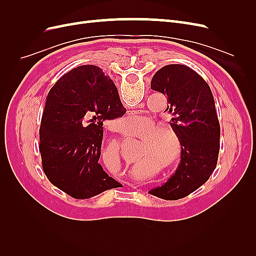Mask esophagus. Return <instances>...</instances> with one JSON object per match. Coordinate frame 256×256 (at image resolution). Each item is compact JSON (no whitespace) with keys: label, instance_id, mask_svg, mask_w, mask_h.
Listing matches in <instances>:
<instances>
[{"label":"esophagus","instance_id":"34e87169","mask_svg":"<svg viewBox=\"0 0 256 256\" xmlns=\"http://www.w3.org/2000/svg\"><path fill=\"white\" fill-rule=\"evenodd\" d=\"M131 114H136V113H131Z\"/></svg>","mask_w":256,"mask_h":256}]
</instances>
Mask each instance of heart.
<instances>
[{"instance_id": "b5f03b06", "label": "heart", "mask_w": 256, "mask_h": 256, "mask_svg": "<svg viewBox=\"0 0 256 256\" xmlns=\"http://www.w3.org/2000/svg\"><path fill=\"white\" fill-rule=\"evenodd\" d=\"M152 126V120H148L147 127ZM146 154H148V158H152L164 164L166 168L175 166L180 159L182 154V141L177 131L166 124H160L152 127L146 138L141 143L140 154L136 160L138 161ZM140 162L141 161H138L136 166L141 164Z\"/></svg>"}]
</instances>
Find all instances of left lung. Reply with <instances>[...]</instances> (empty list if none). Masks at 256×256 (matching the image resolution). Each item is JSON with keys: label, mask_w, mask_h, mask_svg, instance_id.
I'll use <instances>...</instances> for the list:
<instances>
[{"label": "left lung", "mask_w": 256, "mask_h": 256, "mask_svg": "<svg viewBox=\"0 0 256 256\" xmlns=\"http://www.w3.org/2000/svg\"><path fill=\"white\" fill-rule=\"evenodd\" d=\"M152 90L168 98L164 112L182 141L180 162L168 180L150 194L175 200L189 196L214 171L220 150V124L207 82L191 68L171 64L154 74Z\"/></svg>", "instance_id": "8db88e82"}]
</instances>
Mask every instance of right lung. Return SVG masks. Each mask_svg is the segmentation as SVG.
<instances>
[{"mask_svg":"<svg viewBox=\"0 0 256 256\" xmlns=\"http://www.w3.org/2000/svg\"><path fill=\"white\" fill-rule=\"evenodd\" d=\"M125 113L118 88L102 68L83 65L62 76L47 96L40 129L42 168L50 182L79 200L122 187L98 161L104 122Z\"/></svg>","mask_w":256,"mask_h":256,"instance_id":"add662e5","label":"right lung"}]
</instances>
